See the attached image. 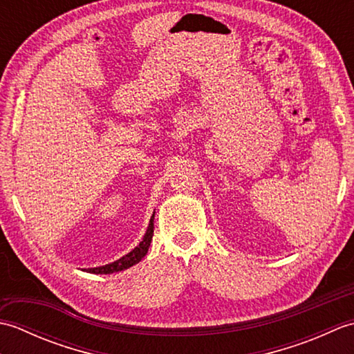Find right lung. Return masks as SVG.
<instances>
[{"instance_id": "1", "label": "right lung", "mask_w": 354, "mask_h": 354, "mask_svg": "<svg viewBox=\"0 0 354 354\" xmlns=\"http://www.w3.org/2000/svg\"><path fill=\"white\" fill-rule=\"evenodd\" d=\"M153 219H155V212H153L152 217H150V222H149V227H147V231H146L145 237H142L140 245L135 246L129 254H126V255H123L122 259H118L115 261L109 263V265L99 266V268H89V269H86V272H91V274H112V272H120V270H124V269L131 268L133 265H137V263H140L141 259L147 254L150 242H152Z\"/></svg>"}]
</instances>
